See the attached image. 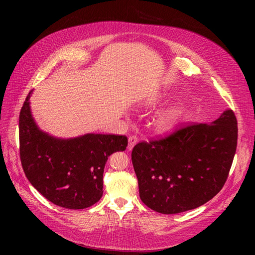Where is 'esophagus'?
<instances>
[{
	"label": "esophagus",
	"mask_w": 255,
	"mask_h": 255,
	"mask_svg": "<svg viewBox=\"0 0 255 255\" xmlns=\"http://www.w3.org/2000/svg\"><path fill=\"white\" fill-rule=\"evenodd\" d=\"M137 141H138V137L136 135H130L128 137V150H132L133 146L136 144Z\"/></svg>",
	"instance_id": "34e87169"
}]
</instances>
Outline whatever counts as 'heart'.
<instances>
[{
  "label": "heart",
  "mask_w": 255,
  "mask_h": 255,
  "mask_svg": "<svg viewBox=\"0 0 255 255\" xmlns=\"http://www.w3.org/2000/svg\"><path fill=\"white\" fill-rule=\"evenodd\" d=\"M180 113L177 111H170L160 115L157 119V127L161 130L171 129L179 120Z\"/></svg>",
  "instance_id": "heart-1"
}]
</instances>
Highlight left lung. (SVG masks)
<instances>
[{"mask_svg":"<svg viewBox=\"0 0 255 255\" xmlns=\"http://www.w3.org/2000/svg\"><path fill=\"white\" fill-rule=\"evenodd\" d=\"M237 137L236 116L228 110L212 125L190 123L164 137L138 142L132 163L141 201L166 215L210 201L227 182Z\"/></svg>","mask_w":255,"mask_h":255,"instance_id":"obj_1","label":"left lung"}]
</instances>
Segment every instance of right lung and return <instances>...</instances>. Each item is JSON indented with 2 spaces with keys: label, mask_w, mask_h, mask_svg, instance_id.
<instances>
[{
  "label": "right lung",
  "mask_w": 255,
  "mask_h": 255,
  "mask_svg": "<svg viewBox=\"0 0 255 255\" xmlns=\"http://www.w3.org/2000/svg\"><path fill=\"white\" fill-rule=\"evenodd\" d=\"M28 92L19 115L20 159L27 180L55 205L83 210L103 195V172L111 154L125 151L126 135L87 134L57 139L37 128Z\"/></svg>",
  "instance_id": "add662e5"
}]
</instances>
